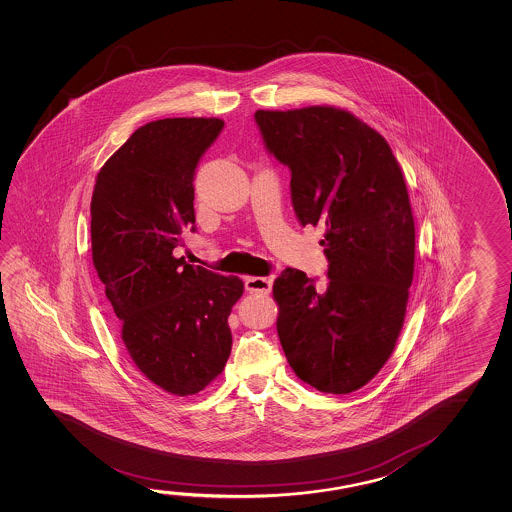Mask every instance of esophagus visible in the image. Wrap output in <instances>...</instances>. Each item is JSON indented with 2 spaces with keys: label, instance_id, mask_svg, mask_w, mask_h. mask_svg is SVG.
<instances>
[{
  "label": "esophagus",
  "instance_id": "1",
  "mask_svg": "<svg viewBox=\"0 0 512 512\" xmlns=\"http://www.w3.org/2000/svg\"><path fill=\"white\" fill-rule=\"evenodd\" d=\"M273 280L271 277H248L246 278V291L250 293L268 294L271 291Z\"/></svg>",
  "mask_w": 512,
  "mask_h": 512
}]
</instances>
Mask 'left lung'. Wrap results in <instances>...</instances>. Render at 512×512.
<instances>
[{
    "instance_id": "left-lung-1",
    "label": "left lung",
    "mask_w": 512,
    "mask_h": 512,
    "mask_svg": "<svg viewBox=\"0 0 512 512\" xmlns=\"http://www.w3.org/2000/svg\"><path fill=\"white\" fill-rule=\"evenodd\" d=\"M255 119L291 169L300 223L325 228L327 287L293 268L273 284L280 344L305 384L353 393L391 357L409 303L416 230L402 168L350 110H257Z\"/></svg>"
}]
</instances>
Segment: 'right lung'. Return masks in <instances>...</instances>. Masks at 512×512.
<instances>
[{
    "label": "right lung",
    "mask_w": 512,
    "mask_h": 512,
    "mask_svg": "<svg viewBox=\"0 0 512 512\" xmlns=\"http://www.w3.org/2000/svg\"><path fill=\"white\" fill-rule=\"evenodd\" d=\"M225 121L166 118L137 128L96 176L93 264L135 368L175 396L203 391L232 350L239 277L191 266L173 250L194 225V169ZM194 230V227H193Z\"/></svg>",
    "instance_id": "add662e5"
}]
</instances>
